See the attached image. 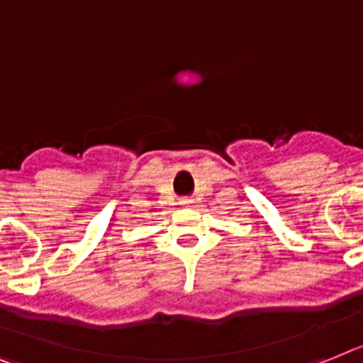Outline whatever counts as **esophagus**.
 Listing matches in <instances>:
<instances>
[{
    "mask_svg": "<svg viewBox=\"0 0 363 363\" xmlns=\"http://www.w3.org/2000/svg\"><path fill=\"white\" fill-rule=\"evenodd\" d=\"M191 203H194V199H182L181 201L182 206H191Z\"/></svg>",
    "mask_w": 363,
    "mask_h": 363,
    "instance_id": "esophagus-1",
    "label": "esophagus"
}]
</instances>
